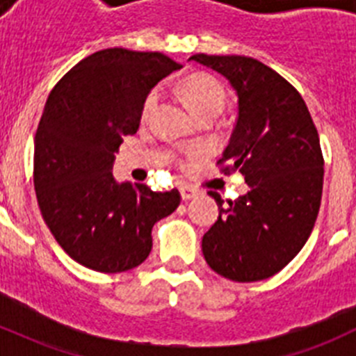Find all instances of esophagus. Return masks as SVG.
<instances>
[{"mask_svg":"<svg viewBox=\"0 0 356 356\" xmlns=\"http://www.w3.org/2000/svg\"><path fill=\"white\" fill-rule=\"evenodd\" d=\"M180 191H181V197H184L185 201L193 200V197L196 196V191H194L193 187H188V185H184V187H181Z\"/></svg>","mask_w":356,"mask_h":356,"instance_id":"esophagus-1","label":"esophagus"}]
</instances>
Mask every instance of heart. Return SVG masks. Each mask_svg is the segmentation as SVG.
<instances>
[{
  "mask_svg": "<svg viewBox=\"0 0 356 356\" xmlns=\"http://www.w3.org/2000/svg\"><path fill=\"white\" fill-rule=\"evenodd\" d=\"M181 94H184L185 102L188 103V106L193 108L194 114L200 118L203 114H219L222 108H225L226 103V90L222 87V83L219 80H216L213 76L209 74H193L188 76L187 80L181 83L180 87ZM160 102V90L151 89L147 92V96L144 97L143 110H140V118L143 121L153 115L156 105Z\"/></svg>",
  "mask_w": 356,
  "mask_h": 356,
  "instance_id": "obj_1",
  "label": "heart"
}]
</instances>
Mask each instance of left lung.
Segmentation results:
<instances>
[{
	"label": "left lung",
	"mask_w": 356,
	"mask_h": 356,
	"mask_svg": "<svg viewBox=\"0 0 356 356\" xmlns=\"http://www.w3.org/2000/svg\"><path fill=\"white\" fill-rule=\"evenodd\" d=\"M221 72L237 94V121L217 160L219 171L242 172L250 193L225 200L203 235V254L217 275L259 282L276 275L312 234L323 194L325 159L312 115L298 90L251 56H191Z\"/></svg>",
	"instance_id": "1"
}]
</instances>
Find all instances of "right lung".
Here are the masks:
<instances>
[{
	"mask_svg": "<svg viewBox=\"0 0 356 356\" xmlns=\"http://www.w3.org/2000/svg\"><path fill=\"white\" fill-rule=\"evenodd\" d=\"M181 65L159 51L110 48L69 69L49 92L35 134L33 185L62 250L99 273L149 254L151 228L180 205L178 188L115 184L114 151L137 134L144 97Z\"/></svg>",
	"mask_w": 356,
	"mask_h": 356,
	"instance_id": "1",
	"label": "right lung"
}]
</instances>
